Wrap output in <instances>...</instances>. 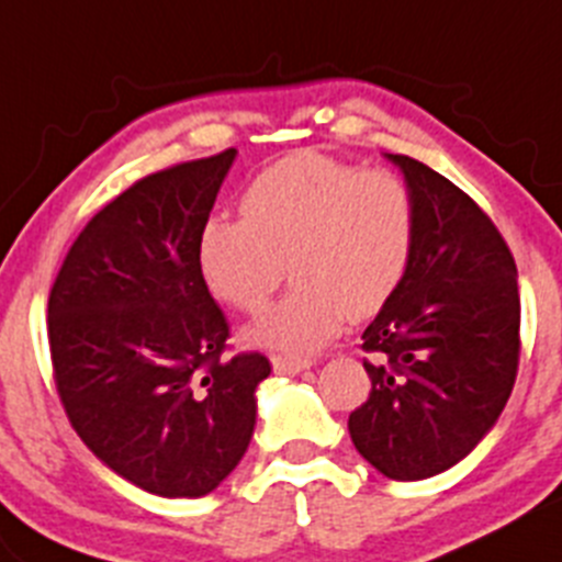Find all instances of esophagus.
<instances>
[{"label": "esophagus", "mask_w": 562, "mask_h": 562, "mask_svg": "<svg viewBox=\"0 0 562 562\" xmlns=\"http://www.w3.org/2000/svg\"><path fill=\"white\" fill-rule=\"evenodd\" d=\"M271 366H274V374L296 376V374H301V371L310 369L312 360L296 358V356H274V358H271Z\"/></svg>", "instance_id": "1"}]
</instances>
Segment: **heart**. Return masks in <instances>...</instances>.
Wrapping results in <instances>:
<instances>
[{
    "instance_id": "1",
    "label": "heart",
    "mask_w": 562,
    "mask_h": 562,
    "mask_svg": "<svg viewBox=\"0 0 562 562\" xmlns=\"http://www.w3.org/2000/svg\"><path fill=\"white\" fill-rule=\"evenodd\" d=\"M241 221L210 217L196 239L206 291L239 312L269 304L285 277L299 282L245 328L250 345L304 356L347 317L380 312L415 250V199L387 169L360 172L317 150L266 167L241 193Z\"/></svg>"
}]
</instances>
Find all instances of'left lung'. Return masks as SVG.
<instances>
[{"instance_id": "obj_1", "label": "left lung", "mask_w": 562, "mask_h": 562, "mask_svg": "<svg viewBox=\"0 0 562 562\" xmlns=\"http://www.w3.org/2000/svg\"><path fill=\"white\" fill-rule=\"evenodd\" d=\"M415 199L404 282L363 330L371 393L350 415L352 445L387 480L452 469L509 401L519 360L517 266L487 215L447 177L385 153Z\"/></svg>"}]
</instances>
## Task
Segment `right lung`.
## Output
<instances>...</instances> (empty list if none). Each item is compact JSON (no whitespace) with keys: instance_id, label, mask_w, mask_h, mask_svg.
Segmentation results:
<instances>
[{"instance_id":"1","label":"right lung","mask_w":562,"mask_h":562,"mask_svg":"<svg viewBox=\"0 0 562 562\" xmlns=\"http://www.w3.org/2000/svg\"><path fill=\"white\" fill-rule=\"evenodd\" d=\"M234 147L134 182L88 221L47 299L53 371L69 423L126 482L202 498L245 454L261 352L223 360L228 323L196 266L199 232Z\"/></svg>"}]
</instances>
